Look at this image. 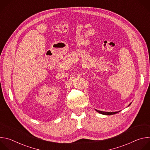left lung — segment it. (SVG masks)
<instances>
[{
    "mask_svg": "<svg viewBox=\"0 0 150 150\" xmlns=\"http://www.w3.org/2000/svg\"><path fill=\"white\" fill-rule=\"evenodd\" d=\"M130 104H129V105H130ZM95 110H96L97 112H98L99 113L102 114V115H114V114H116V113L119 112H119H106L100 111V110H96V109H95Z\"/></svg>",
    "mask_w": 150,
    "mask_h": 150,
    "instance_id": "obj_1",
    "label": "left lung"
}]
</instances>
